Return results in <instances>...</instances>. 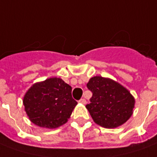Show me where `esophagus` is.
<instances>
[{"instance_id": "esophagus-1", "label": "esophagus", "mask_w": 157, "mask_h": 157, "mask_svg": "<svg viewBox=\"0 0 157 157\" xmlns=\"http://www.w3.org/2000/svg\"><path fill=\"white\" fill-rule=\"evenodd\" d=\"M79 103H81V104H82V105H85V104L86 103V101L85 98H82V99H80V100H79Z\"/></svg>"}]
</instances>
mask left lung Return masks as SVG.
<instances>
[{
	"label": "left lung",
	"instance_id": "left-lung-1",
	"mask_svg": "<svg viewBox=\"0 0 157 157\" xmlns=\"http://www.w3.org/2000/svg\"><path fill=\"white\" fill-rule=\"evenodd\" d=\"M93 93L86 105L95 123L105 128H115L132 115L135 100L130 92L118 82L102 76H94L86 84Z\"/></svg>",
	"mask_w": 157,
	"mask_h": 157
}]
</instances>
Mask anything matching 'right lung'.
Returning a JSON list of instances; mask_svg holds the SVG:
<instances>
[{"label":"right lung","instance_id":"1","mask_svg":"<svg viewBox=\"0 0 157 157\" xmlns=\"http://www.w3.org/2000/svg\"><path fill=\"white\" fill-rule=\"evenodd\" d=\"M71 90L70 85L57 77L35 83L23 100L31 122L46 128H59L66 123L77 105Z\"/></svg>","mask_w":157,"mask_h":157}]
</instances>
